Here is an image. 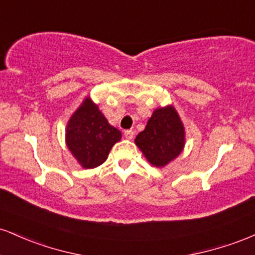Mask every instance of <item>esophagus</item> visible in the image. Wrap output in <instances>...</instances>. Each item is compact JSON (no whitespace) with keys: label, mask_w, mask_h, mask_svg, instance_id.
Instances as JSON below:
<instances>
[{"label":"esophagus","mask_w":255,"mask_h":255,"mask_svg":"<svg viewBox=\"0 0 255 255\" xmlns=\"http://www.w3.org/2000/svg\"><path fill=\"white\" fill-rule=\"evenodd\" d=\"M133 136H134V131L133 130H131V129L125 130V137H126V139L131 140V139H133Z\"/></svg>","instance_id":"1"}]
</instances>
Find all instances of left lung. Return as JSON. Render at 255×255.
I'll return each mask as SVG.
<instances>
[{"label": "left lung", "instance_id": "1", "mask_svg": "<svg viewBox=\"0 0 255 255\" xmlns=\"http://www.w3.org/2000/svg\"><path fill=\"white\" fill-rule=\"evenodd\" d=\"M184 127L172 105L158 108L145 129L135 137V144L148 163L163 168L174 160L184 147Z\"/></svg>", "mask_w": 255, "mask_h": 255}]
</instances>
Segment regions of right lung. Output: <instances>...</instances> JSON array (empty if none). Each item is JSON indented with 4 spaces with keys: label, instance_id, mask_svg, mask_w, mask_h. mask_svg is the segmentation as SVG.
Masks as SVG:
<instances>
[{
    "label": "right lung",
    "instance_id": "obj_1",
    "mask_svg": "<svg viewBox=\"0 0 255 255\" xmlns=\"http://www.w3.org/2000/svg\"><path fill=\"white\" fill-rule=\"evenodd\" d=\"M121 136V131L109 125L90 97L84 99L67 124V147L85 169L103 164Z\"/></svg>",
    "mask_w": 255,
    "mask_h": 255
}]
</instances>
